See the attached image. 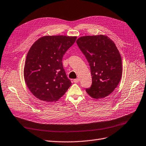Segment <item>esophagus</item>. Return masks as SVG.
<instances>
[{
	"label": "esophagus",
	"mask_w": 146,
	"mask_h": 146,
	"mask_svg": "<svg viewBox=\"0 0 146 146\" xmlns=\"http://www.w3.org/2000/svg\"><path fill=\"white\" fill-rule=\"evenodd\" d=\"M79 81H80L79 78H76V79H74V80H73V81H74V82L75 83H78L79 82Z\"/></svg>",
	"instance_id": "34e87169"
}]
</instances>
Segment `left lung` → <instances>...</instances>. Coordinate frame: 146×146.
<instances>
[{
  "mask_svg": "<svg viewBox=\"0 0 146 146\" xmlns=\"http://www.w3.org/2000/svg\"><path fill=\"white\" fill-rule=\"evenodd\" d=\"M77 44L90 67L92 83L86 92L97 100L106 98L121 78V58L117 48L111 39L102 35L81 36Z\"/></svg>",
  "mask_w": 146,
  "mask_h": 146,
  "instance_id": "8db88e82",
  "label": "left lung"
}]
</instances>
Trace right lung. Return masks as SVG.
<instances>
[{
  "label": "right lung",
  "instance_id": "1",
  "mask_svg": "<svg viewBox=\"0 0 146 146\" xmlns=\"http://www.w3.org/2000/svg\"><path fill=\"white\" fill-rule=\"evenodd\" d=\"M76 39L77 36H44L29 50L24 67L25 81L39 100L56 102L71 86L63 69L62 58Z\"/></svg>",
  "mask_w": 146,
  "mask_h": 146
}]
</instances>
